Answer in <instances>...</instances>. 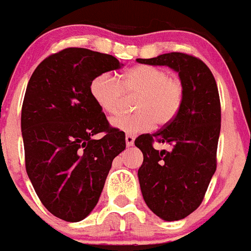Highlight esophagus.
Masks as SVG:
<instances>
[{
    "label": "esophagus",
    "instance_id": "obj_1",
    "mask_svg": "<svg viewBox=\"0 0 251 251\" xmlns=\"http://www.w3.org/2000/svg\"><path fill=\"white\" fill-rule=\"evenodd\" d=\"M134 140H135V139H134V136L126 135L125 142H126V145H127V147H132V145H134Z\"/></svg>",
    "mask_w": 251,
    "mask_h": 251
}]
</instances>
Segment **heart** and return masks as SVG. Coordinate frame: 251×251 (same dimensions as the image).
Returning <instances> with one entry per match:
<instances>
[{
    "instance_id": "heart-1",
    "label": "heart",
    "mask_w": 251,
    "mask_h": 251,
    "mask_svg": "<svg viewBox=\"0 0 251 251\" xmlns=\"http://www.w3.org/2000/svg\"><path fill=\"white\" fill-rule=\"evenodd\" d=\"M90 96L103 112H119L125 94H138L134 100L131 116H119L111 120L113 129L136 135L148 131L154 122L158 126L168 125L180 111L184 89L178 79L168 75L165 69L139 65L126 71L120 81L104 73L92 80Z\"/></svg>"
}]
</instances>
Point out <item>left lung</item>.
<instances>
[{
  "instance_id": "1",
  "label": "left lung",
  "mask_w": 251,
  "mask_h": 251,
  "mask_svg": "<svg viewBox=\"0 0 251 251\" xmlns=\"http://www.w3.org/2000/svg\"><path fill=\"white\" fill-rule=\"evenodd\" d=\"M139 64L168 66L178 73L184 96L180 111L165 129L136 138L144 155L138 171L143 198L149 209L163 221L187 217L203 201L217 167L221 131V103L213 74L199 58L171 52ZM170 144L157 151L152 142Z\"/></svg>"
}]
</instances>
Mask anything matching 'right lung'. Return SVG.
<instances>
[{
    "label": "right lung",
    "mask_w": 251,
    "mask_h": 251,
    "mask_svg": "<svg viewBox=\"0 0 251 251\" xmlns=\"http://www.w3.org/2000/svg\"><path fill=\"white\" fill-rule=\"evenodd\" d=\"M124 65L111 54L66 48L29 80L22 108L25 167L48 212L79 222L94 209L125 134L109 127L90 96L92 80ZM104 132L100 139L93 136Z\"/></svg>",
    "instance_id": "1"
}]
</instances>
